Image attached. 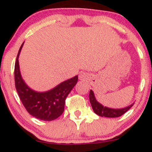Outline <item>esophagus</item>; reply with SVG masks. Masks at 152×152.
<instances>
[{"instance_id": "obj_1", "label": "esophagus", "mask_w": 152, "mask_h": 152, "mask_svg": "<svg viewBox=\"0 0 152 152\" xmlns=\"http://www.w3.org/2000/svg\"><path fill=\"white\" fill-rule=\"evenodd\" d=\"M84 78H85L84 74H81V75H80V76H79V78H80V79L83 80Z\"/></svg>"}]
</instances>
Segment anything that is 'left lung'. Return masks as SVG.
Returning <instances> with one entry per match:
<instances>
[{"label": "left lung", "instance_id": "left-lung-1", "mask_svg": "<svg viewBox=\"0 0 152 152\" xmlns=\"http://www.w3.org/2000/svg\"><path fill=\"white\" fill-rule=\"evenodd\" d=\"M89 100L91 104L92 109H93V111L95 114L102 116V117L105 116V117L109 118L119 117L121 115L125 114L129 109H130V108L134 104V103H133L131 105L126 106L125 108H123V109H111V108L106 107V106H103L99 102H97L95 96H94V91L92 90H90Z\"/></svg>", "mask_w": 152, "mask_h": 152}]
</instances>
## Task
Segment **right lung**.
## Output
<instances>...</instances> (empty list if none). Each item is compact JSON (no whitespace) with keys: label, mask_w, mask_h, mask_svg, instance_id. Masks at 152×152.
Returning <instances> with one entry per match:
<instances>
[{"label":"right lung","mask_w":152,"mask_h":152,"mask_svg":"<svg viewBox=\"0 0 152 152\" xmlns=\"http://www.w3.org/2000/svg\"><path fill=\"white\" fill-rule=\"evenodd\" d=\"M22 43L15 64V85L22 104L28 112L43 121H53L63 114L66 97L78 81V76L59 83L49 91H36L28 86L23 79L18 58L23 46Z\"/></svg>","instance_id":"add662e5"}]
</instances>
